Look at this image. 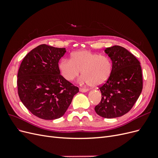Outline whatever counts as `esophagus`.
I'll return each mask as SVG.
<instances>
[{"instance_id":"1","label":"esophagus","mask_w":158,"mask_h":158,"mask_svg":"<svg viewBox=\"0 0 158 158\" xmlns=\"http://www.w3.org/2000/svg\"><path fill=\"white\" fill-rule=\"evenodd\" d=\"M80 92H87L88 91V89H85V88H80Z\"/></svg>"}]
</instances>
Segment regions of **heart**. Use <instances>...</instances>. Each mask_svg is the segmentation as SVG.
Masks as SVG:
<instances>
[{"label": "heart", "instance_id": "b5f03b06", "mask_svg": "<svg viewBox=\"0 0 158 158\" xmlns=\"http://www.w3.org/2000/svg\"><path fill=\"white\" fill-rule=\"evenodd\" d=\"M59 69L63 78L72 81L77 78L82 70L81 82L97 87L109 78L113 71L112 60L106 55H100L88 50L73 52L71 59H62Z\"/></svg>", "mask_w": 158, "mask_h": 158}]
</instances>
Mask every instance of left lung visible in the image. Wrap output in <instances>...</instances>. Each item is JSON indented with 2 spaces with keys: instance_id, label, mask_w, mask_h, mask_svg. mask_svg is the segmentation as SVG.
I'll use <instances>...</instances> for the list:
<instances>
[{
  "instance_id": "obj_1",
  "label": "left lung",
  "mask_w": 158,
  "mask_h": 158,
  "mask_svg": "<svg viewBox=\"0 0 158 158\" xmlns=\"http://www.w3.org/2000/svg\"><path fill=\"white\" fill-rule=\"evenodd\" d=\"M105 52L112 60L113 71L99 87L102 99L95 111L103 118H112L124 115L135 105L142 90V74L140 62L124 47H107Z\"/></svg>"
}]
</instances>
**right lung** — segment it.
Segmentation results:
<instances>
[{
	"instance_id": "obj_1",
	"label": "right lung",
	"mask_w": 158,
	"mask_h": 158,
	"mask_svg": "<svg viewBox=\"0 0 158 158\" xmlns=\"http://www.w3.org/2000/svg\"><path fill=\"white\" fill-rule=\"evenodd\" d=\"M65 48L42 44L23 58L18 73V92L24 106L36 117L54 120L64 115L79 92L60 74L59 61Z\"/></svg>"
}]
</instances>
